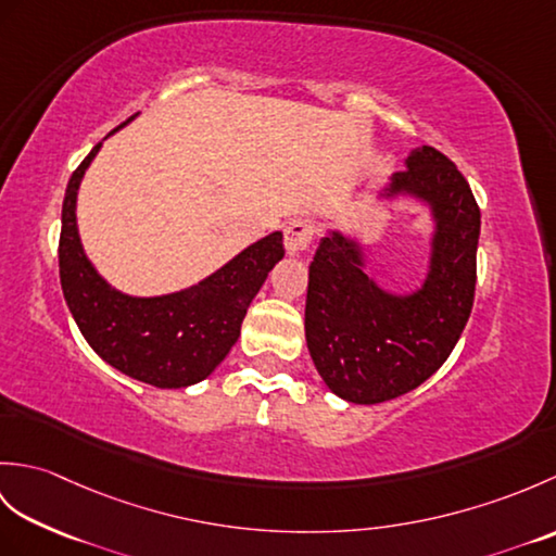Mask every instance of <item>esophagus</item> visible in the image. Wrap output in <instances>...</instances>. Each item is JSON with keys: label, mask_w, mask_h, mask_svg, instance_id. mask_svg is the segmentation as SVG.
<instances>
[{"label": "esophagus", "mask_w": 556, "mask_h": 556, "mask_svg": "<svg viewBox=\"0 0 556 556\" xmlns=\"http://www.w3.org/2000/svg\"><path fill=\"white\" fill-rule=\"evenodd\" d=\"M317 224L313 219H293L285 229V248L289 255L305 253L313 245Z\"/></svg>", "instance_id": "34e87169"}]
</instances>
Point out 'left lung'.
Wrapping results in <instances>:
<instances>
[{"label": "left lung", "instance_id": "8db88e82", "mask_svg": "<svg viewBox=\"0 0 556 556\" xmlns=\"http://www.w3.org/2000/svg\"><path fill=\"white\" fill-rule=\"evenodd\" d=\"M430 203L437 222L428 279L392 296L363 271L358 245L332 231L308 271L305 341L325 384L353 404H382L422 384L454 351L473 311L480 207L440 150H410L389 195Z\"/></svg>", "mask_w": 556, "mask_h": 556}]
</instances>
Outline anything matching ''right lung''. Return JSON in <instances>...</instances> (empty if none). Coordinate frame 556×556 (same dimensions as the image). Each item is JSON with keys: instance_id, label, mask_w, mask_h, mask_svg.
Returning <instances> with one entry per match:
<instances>
[{"instance_id": "right-lung-1", "label": "right lung", "mask_w": 556, "mask_h": 556, "mask_svg": "<svg viewBox=\"0 0 556 556\" xmlns=\"http://www.w3.org/2000/svg\"><path fill=\"white\" fill-rule=\"evenodd\" d=\"M100 146L71 174L62 205L59 279L68 311L90 349L112 368L162 389L195 384L239 339L248 305L265 285L267 271L285 257L281 233L248 245L191 289L157 299L124 296L90 265L76 229L78 186Z\"/></svg>"}]
</instances>
